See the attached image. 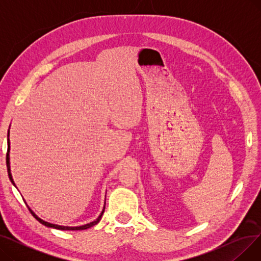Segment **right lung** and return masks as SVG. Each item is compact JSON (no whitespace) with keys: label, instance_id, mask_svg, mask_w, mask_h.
Segmentation results:
<instances>
[{"label":"right lung","instance_id":"right-lung-1","mask_svg":"<svg viewBox=\"0 0 261 261\" xmlns=\"http://www.w3.org/2000/svg\"><path fill=\"white\" fill-rule=\"evenodd\" d=\"M8 141H7V143H8V149H7V154H6V165H7V172H8V176H9V180L11 181V183L13 184V186H16V184H15V182H13V180H12V176H11V172H10V163H9V150H10V145H9V130H8ZM26 204V203H25ZM29 207V206H27ZM29 210H30V212L32 213V215L37 219V220L41 223V224H43V225H45V226H47V227H53V228H56V229H61V230H82V229H87V228H90V227H92L93 225H95V224H97L99 221H100V219H101V217H102V214H103V212H105V207H103V210H102V212H101V214L99 215V217L96 219L95 221H93V222H91V223H88V224H86V225H81V226H61V225H57V224H51V223H48V222H46V221H44V220H42V219H40L30 207H29Z\"/></svg>","mask_w":261,"mask_h":261}]
</instances>
